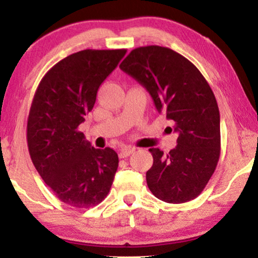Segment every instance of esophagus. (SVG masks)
Masks as SVG:
<instances>
[{
    "label": "esophagus",
    "mask_w": 258,
    "mask_h": 258,
    "mask_svg": "<svg viewBox=\"0 0 258 258\" xmlns=\"http://www.w3.org/2000/svg\"><path fill=\"white\" fill-rule=\"evenodd\" d=\"M134 150H135V148H132V147H123L121 151H119V158H125L128 157L130 154L134 153Z\"/></svg>",
    "instance_id": "obj_1"
}]
</instances>
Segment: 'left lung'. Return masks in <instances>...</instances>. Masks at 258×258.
<instances>
[{
  "instance_id": "1",
  "label": "left lung",
  "mask_w": 258,
  "mask_h": 258,
  "mask_svg": "<svg viewBox=\"0 0 258 258\" xmlns=\"http://www.w3.org/2000/svg\"><path fill=\"white\" fill-rule=\"evenodd\" d=\"M139 81L178 134L165 155L151 148L154 163L147 184L158 200L185 203L196 199L213 176L221 154L220 110L209 83L199 69L167 47H139L119 64Z\"/></svg>"
}]
</instances>
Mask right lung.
<instances>
[{"label": "right lung", "instance_id": "add662e5", "mask_svg": "<svg viewBox=\"0 0 258 258\" xmlns=\"http://www.w3.org/2000/svg\"><path fill=\"white\" fill-rule=\"evenodd\" d=\"M126 49H86L56 63L41 80L29 110L27 142L42 179L61 202L90 208L109 194L118 167L111 148L95 149L79 125Z\"/></svg>", "mask_w": 258, "mask_h": 258}]
</instances>
